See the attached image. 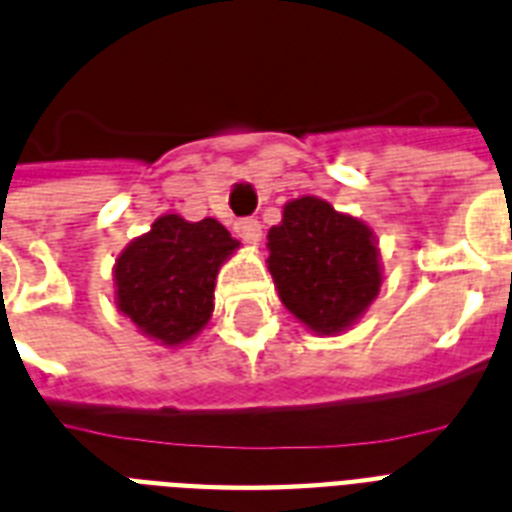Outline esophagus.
I'll return each instance as SVG.
<instances>
[{"instance_id": "esophagus-1", "label": "esophagus", "mask_w": 512, "mask_h": 512, "mask_svg": "<svg viewBox=\"0 0 512 512\" xmlns=\"http://www.w3.org/2000/svg\"><path fill=\"white\" fill-rule=\"evenodd\" d=\"M234 228H236V234L242 236L247 244H257L260 239H263V226H260V220H255V218L236 220Z\"/></svg>"}]
</instances>
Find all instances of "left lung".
Wrapping results in <instances>:
<instances>
[{
  "instance_id": "obj_1",
  "label": "left lung",
  "mask_w": 512,
  "mask_h": 512,
  "mask_svg": "<svg viewBox=\"0 0 512 512\" xmlns=\"http://www.w3.org/2000/svg\"><path fill=\"white\" fill-rule=\"evenodd\" d=\"M268 268L286 310L318 334H339L381 289L373 231L318 197L284 207L268 231Z\"/></svg>"
}]
</instances>
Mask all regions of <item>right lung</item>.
<instances>
[{"label": "right lung", "instance_id": "obj_1", "mask_svg": "<svg viewBox=\"0 0 512 512\" xmlns=\"http://www.w3.org/2000/svg\"><path fill=\"white\" fill-rule=\"evenodd\" d=\"M236 247L215 218L162 215L115 263L120 313L157 342L184 344L210 321L215 276Z\"/></svg>", "mask_w": 512, "mask_h": 512}]
</instances>
